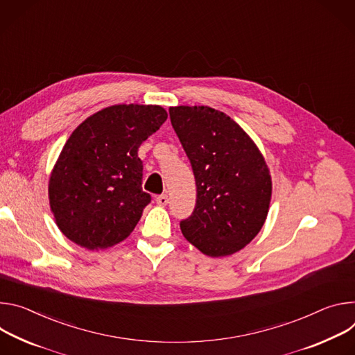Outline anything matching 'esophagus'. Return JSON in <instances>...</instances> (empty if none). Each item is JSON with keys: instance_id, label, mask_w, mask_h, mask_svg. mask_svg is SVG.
Segmentation results:
<instances>
[{"instance_id": "esophagus-1", "label": "esophagus", "mask_w": 355, "mask_h": 355, "mask_svg": "<svg viewBox=\"0 0 355 355\" xmlns=\"http://www.w3.org/2000/svg\"><path fill=\"white\" fill-rule=\"evenodd\" d=\"M156 203L159 205V206H166V205L169 203L168 194H161V196H157V198H156Z\"/></svg>"}]
</instances>
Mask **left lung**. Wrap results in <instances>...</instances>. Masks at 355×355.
Listing matches in <instances>:
<instances>
[{"instance_id": "left-lung-1", "label": "left lung", "mask_w": 355, "mask_h": 355, "mask_svg": "<svg viewBox=\"0 0 355 355\" xmlns=\"http://www.w3.org/2000/svg\"><path fill=\"white\" fill-rule=\"evenodd\" d=\"M171 123L191 164L196 207L180 221L184 239L218 258L243 250L261 231L272 180L262 153L228 115L205 105L169 108Z\"/></svg>"}]
</instances>
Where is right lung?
<instances>
[{"instance_id":"right-lung-1","label":"right lung","mask_w":355,"mask_h":355,"mask_svg":"<svg viewBox=\"0 0 355 355\" xmlns=\"http://www.w3.org/2000/svg\"><path fill=\"white\" fill-rule=\"evenodd\" d=\"M166 118L161 105L118 104L71 132L49 179L51 210L70 241L103 250L132 232L150 203L138 148Z\"/></svg>"}]
</instances>
